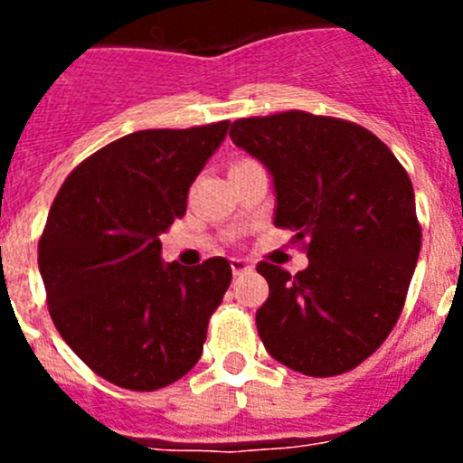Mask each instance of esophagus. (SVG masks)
Here are the masks:
<instances>
[{"mask_svg": "<svg viewBox=\"0 0 463 463\" xmlns=\"http://www.w3.org/2000/svg\"><path fill=\"white\" fill-rule=\"evenodd\" d=\"M229 267L234 271V276H241V273H248L252 271V264L248 260H241V257H232L229 260Z\"/></svg>", "mask_w": 463, "mask_h": 463, "instance_id": "esophagus-1", "label": "esophagus"}]
</instances>
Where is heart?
I'll return each instance as SVG.
<instances>
[{"instance_id": "heart-1", "label": "heart", "mask_w": 463, "mask_h": 463, "mask_svg": "<svg viewBox=\"0 0 463 463\" xmlns=\"http://www.w3.org/2000/svg\"><path fill=\"white\" fill-rule=\"evenodd\" d=\"M248 162H252V159H243V157H241V159H236V162H234V165H232V166H241V165H248Z\"/></svg>"}]
</instances>
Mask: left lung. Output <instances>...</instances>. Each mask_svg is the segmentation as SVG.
I'll return each mask as SVG.
<instances>
[{
  "mask_svg": "<svg viewBox=\"0 0 463 463\" xmlns=\"http://www.w3.org/2000/svg\"><path fill=\"white\" fill-rule=\"evenodd\" d=\"M229 137L271 171L273 224L308 257L294 276L257 264L269 282L261 343L304 375L353 371L394 329L422 245L406 169L357 122L306 110L241 118Z\"/></svg>",
  "mask_w": 463,
  "mask_h": 463,
  "instance_id": "1",
  "label": "left lung"
}]
</instances>
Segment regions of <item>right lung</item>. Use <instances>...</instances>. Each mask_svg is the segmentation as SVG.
<instances>
[{"label": "right lung", "instance_id": "add662e5", "mask_svg": "<svg viewBox=\"0 0 463 463\" xmlns=\"http://www.w3.org/2000/svg\"><path fill=\"white\" fill-rule=\"evenodd\" d=\"M227 127L127 134L83 159L48 213L39 271L52 325L122 390H162L202 357L232 267L224 257L165 267L159 234L185 215L190 185Z\"/></svg>", "mask_w": 463, "mask_h": 463}]
</instances>
